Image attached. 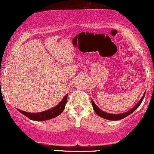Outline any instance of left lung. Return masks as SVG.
<instances>
[{
	"label": "left lung",
	"instance_id": "1",
	"mask_svg": "<svg viewBox=\"0 0 154 154\" xmlns=\"http://www.w3.org/2000/svg\"><path fill=\"white\" fill-rule=\"evenodd\" d=\"M144 96H145V94L143 95V96L142 97V98H141L140 100V101L137 103V104L136 106H135L132 109H130V111H128V112H125V113H123V114H109V113H106V112H104L102 110H100V109L96 105H95L94 102H93V100H92V105H93V109H94V111H95V113H96L97 114H98V116H100V117H103L104 119H109V120H114V121H116V120H120V119H122L124 118H125L126 116H128L130 115V114H131L132 112H133L134 111L136 110L137 109V108L140 105V103H142L143 100L144 98Z\"/></svg>",
	"mask_w": 154,
	"mask_h": 154
}]
</instances>
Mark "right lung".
Instances as JSON below:
<instances>
[{
	"label": "right lung",
	"instance_id": "obj_1",
	"mask_svg": "<svg viewBox=\"0 0 154 154\" xmlns=\"http://www.w3.org/2000/svg\"><path fill=\"white\" fill-rule=\"evenodd\" d=\"M67 96H68V94L65 95L63 100L56 106L51 109H49V110L43 111V112L29 113L19 110V109H18V111L21 114H24L26 117L29 118V119L34 120V121H45V120L53 119V118L59 116V114H61L63 112V109H65V105H66L67 102Z\"/></svg>",
	"mask_w": 154,
	"mask_h": 154
}]
</instances>
